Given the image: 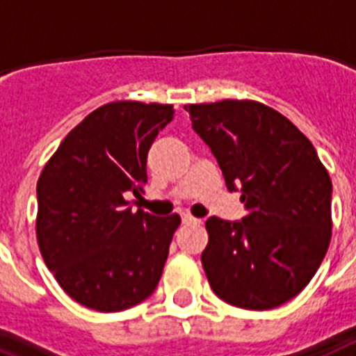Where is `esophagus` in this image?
Here are the masks:
<instances>
[{
    "label": "esophagus",
    "instance_id": "obj_1",
    "mask_svg": "<svg viewBox=\"0 0 356 356\" xmlns=\"http://www.w3.org/2000/svg\"><path fill=\"white\" fill-rule=\"evenodd\" d=\"M183 223H201V221L190 216V213H183Z\"/></svg>",
    "mask_w": 356,
    "mask_h": 356
}]
</instances>
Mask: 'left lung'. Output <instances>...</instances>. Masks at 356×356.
I'll return each mask as SVG.
<instances>
[{"mask_svg": "<svg viewBox=\"0 0 356 356\" xmlns=\"http://www.w3.org/2000/svg\"><path fill=\"white\" fill-rule=\"evenodd\" d=\"M227 188L241 186V223L207 219L201 254L208 283L236 307L265 311L289 302L318 270L331 241L333 184L305 135L256 100L186 104Z\"/></svg>", "mask_w": 356, "mask_h": 356, "instance_id": "1", "label": "left lung"}]
</instances>
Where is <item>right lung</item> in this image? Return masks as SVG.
<instances>
[{"label":"right lung","instance_id":"add662e5","mask_svg":"<svg viewBox=\"0 0 356 356\" xmlns=\"http://www.w3.org/2000/svg\"><path fill=\"white\" fill-rule=\"evenodd\" d=\"M172 104L117 100L67 133L38 179L36 238L58 285L83 307L115 313L155 291L181 218L133 212L146 159Z\"/></svg>","mask_w":356,"mask_h":356}]
</instances>
